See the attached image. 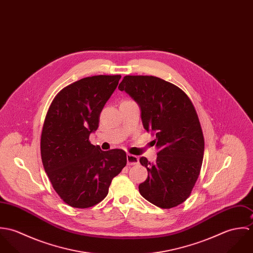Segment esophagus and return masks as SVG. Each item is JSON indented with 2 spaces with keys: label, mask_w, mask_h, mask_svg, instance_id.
I'll list each match as a JSON object with an SVG mask.
<instances>
[{
  "label": "esophagus",
  "mask_w": 253,
  "mask_h": 253,
  "mask_svg": "<svg viewBox=\"0 0 253 253\" xmlns=\"http://www.w3.org/2000/svg\"><path fill=\"white\" fill-rule=\"evenodd\" d=\"M126 162H127V166H134V165H137L139 163V160L136 156L131 155V154H127L126 155Z\"/></svg>",
  "instance_id": "obj_1"
}]
</instances>
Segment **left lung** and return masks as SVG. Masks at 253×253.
I'll list each match as a JSON object with an SVG mask.
<instances>
[{"label":"left lung","instance_id":"obj_1","mask_svg":"<svg viewBox=\"0 0 253 253\" xmlns=\"http://www.w3.org/2000/svg\"><path fill=\"white\" fill-rule=\"evenodd\" d=\"M119 89L138 104L145 129L156 136V162L139 160L148 171L138 187L141 196L162 209L177 207L190 196L204 159V134L193 103L178 86L154 76H126Z\"/></svg>","mask_w":253,"mask_h":253}]
</instances>
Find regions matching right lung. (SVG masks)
<instances>
[{"instance_id": "obj_1", "label": "right lung", "mask_w": 253, "mask_h": 253, "mask_svg": "<svg viewBox=\"0 0 253 253\" xmlns=\"http://www.w3.org/2000/svg\"><path fill=\"white\" fill-rule=\"evenodd\" d=\"M120 79V75L81 79L64 87L46 113L41 136L42 166L55 192L73 208L100 203L126 165L124 150L102 151L88 140Z\"/></svg>"}]
</instances>
